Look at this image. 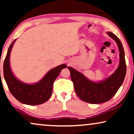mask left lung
Instances as JSON below:
<instances>
[{"mask_svg":"<svg viewBox=\"0 0 134 134\" xmlns=\"http://www.w3.org/2000/svg\"><path fill=\"white\" fill-rule=\"evenodd\" d=\"M107 35L116 42L120 52L118 67L111 76L102 81L95 82L88 79L76 69L68 66L77 95L80 99L88 103L100 104L111 99L121 86L125 78L126 65L121 42L113 33L108 32Z\"/></svg>","mask_w":134,"mask_h":134,"instance_id":"obj_1","label":"left lung"}]
</instances>
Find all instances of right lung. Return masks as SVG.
Instances as JSON below:
<instances>
[{"mask_svg": "<svg viewBox=\"0 0 134 134\" xmlns=\"http://www.w3.org/2000/svg\"><path fill=\"white\" fill-rule=\"evenodd\" d=\"M16 40L11 44L3 62V76L9 90L13 96L21 103L36 105L44 103L52 95L53 83L61 72L66 68L62 64L51 69L40 81L33 84L25 83L16 77L10 67V57L12 47Z\"/></svg>", "mask_w": 134, "mask_h": 134, "instance_id": "1", "label": "right lung"}]
</instances>
